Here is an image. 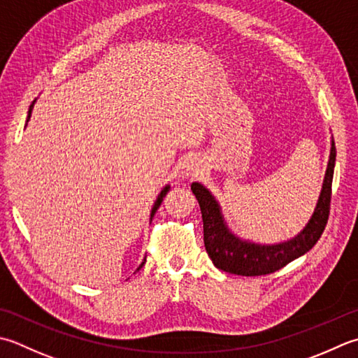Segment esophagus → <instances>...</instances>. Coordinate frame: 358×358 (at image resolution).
Here are the masks:
<instances>
[{"label":"esophagus","instance_id":"34e87169","mask_svg":"<svg viewBox=\"0 0 358 358\" xmlns=\"http://www.w3.org/2000/svg\"><path fill=\"white\" fill-rule=\"evenodd\" d=\"M191 171H192V167H191Z\"/></svg>","mask_w":358,"mask_h":358}]
</instances>
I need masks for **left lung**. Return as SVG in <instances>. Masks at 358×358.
Segmentation results:
<instances>
[{"instance_id":"left-lung-1","label":"left lung","mask_w":358,"mask_h":358,"mask_svg":"<svg viewBox=\"0 0 358 358\" xmlns=\"http://www.w3.org/2000/svg\"><path fill=\"white\" fill-rule=\"evenodd\" d=\"M335 157H337V150H335V143L332 141L323 189H321L318 205L315 208L312 219L295 239L278 245H257L237 239L228 231L220 214V208L211 192L200 183H192L191 189L201 209L205 248L215 267L227 273H233V275L262 276L278 271L312 250L323 234L329 220V213H331Z\"/></svg>"}]
</instances>
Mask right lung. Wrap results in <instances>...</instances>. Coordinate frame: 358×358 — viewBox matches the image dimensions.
<instances>
[{"label": "right lung", "instance_id": "obj_1", "mask_svg": "<svg viewBox=\"0 0 358 358\" xmlns=\"http://www.w3.org/2000/svg\"><path fill=\"white\" fill-rule=\"evenodd\" d=\"M31 110H32V105H31V108H29V113H27V121H29V117H31ZM167 191H169V186H166L163 191H161V194L158 195V199H157V201H155V205H153V208H152V213H150V220H152V217L155 215V213H157V209L159 208V205H161V201H163V199L166 197V194H167ZM143 265H144V262L139 265V268H143ZM138 268V270H139Z\"/></svg>", "mask_w": 358, "mask_h": 358}]
</instances>
